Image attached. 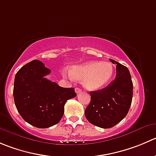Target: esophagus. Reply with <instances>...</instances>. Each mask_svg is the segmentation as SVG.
Returning <instances> with one entry per match:
<instances>
[{"mask_svg": "<svg viewBox=\"0 0 156 156\" xmlns=\"http://www.w3.org/2000/svg\"><path fill=\"white\" fill-rule=\"evenodd\" d=\"M81 91V89L78 88V87H76V88H75V92H76L77 94H79Z\"/></svg>", "mask_w": 156, "mask_h": 156, "instance_id": "1", "label": "esophagus"}]
</instances>
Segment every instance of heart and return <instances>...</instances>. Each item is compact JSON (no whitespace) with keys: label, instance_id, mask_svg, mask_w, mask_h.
Here are the masks:
<instances>
[{"label":"heart","instance_id":"obj_1","mask_svg":"<svg viewBox=\"0 0 156 156\" xmlns=\"http://www.w3.org/2000/svg\"><path fill=\"white\" fill-rule=\"evenodd\" d=\"M114 72L113 65L108 62L91 61L73 66L69 74L76 80H81L82 85L90 90H97L110 82ZM67 75L66 71L63 72Z\"/></svg>","mask_w":156,"mask_h":156}]
</instances>
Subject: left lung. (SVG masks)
Listing matches in <instances>:
<instances>
[{"mask_svg": "<svg viewBox=\"0 0 156 156\" xmlns=\"http://www.w3.org/2000/svg\"><path fill=\"white\" fill-rule=\"evenodd\" d=\"M116 64V78L106 87L90 91V102L85 109V116L91 124L98 127L111 128L121 121L130 107L133 98V81L126 66Z\"/></svg>", "mask_w": 156, "mask_h": 156, "instance_id": "8db88e82", "label": "left lung"}]
</instances>
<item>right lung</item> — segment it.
<instances>
[{
  "instance_id": "right-lung-1",
  "label": "right lung",
  "mask_w": 156,
  "mask_h": 156,
  "mask_svg": "<svg viewBox=\"0 0 156 156\" xmlns=\"http://www.w3.org/2000/svg\"><path fill=\"white\" fill-rule=\"evenodd\" d=\"M51 72L42 62L33 60L15 75L13 98L22 118L37 128L57 124L68 100L76 96L73 87H62L45 78Z\"/></svg>"
}]
</instances>
